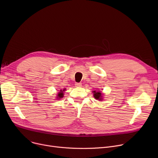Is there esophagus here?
Listing matches in <instances>:
<instances>
[{"mask_svg": "<svg viewBox=\"0 0 158 158\" xmlns=\"http://www.w3.org/2000/svg\"><path fill=\"white\" fill-rule=\"evenodd\" d=\"M75 86H76V87H81L82 86V84L79 83V82H76Z\"/></svg>", "mask_w": 158, "mask_h": 158, "instance_id": "34e87169", "label": "esophagus"}]
</instances>
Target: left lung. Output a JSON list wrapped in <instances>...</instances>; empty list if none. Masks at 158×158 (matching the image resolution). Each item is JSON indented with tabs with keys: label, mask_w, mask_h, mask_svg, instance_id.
Segmentation results:
<instances>
[{
	"label": "left lung",
	"mask_w": 158,
	"mask_h": 158,
	"mask_svg": "<svg viewBox=\"0 0 158 158\" xmlns=\"http://www.w3.org/2000/svg\"><path fill=\"white\" fill-rule=\"evenodd\" d=\"M94 97L96 98V99H98L99 101H101V99H102V94H101V92H96L95 91H94Z\"/></svg>",
	"instance_id": "left-lung-1"
}]
</instances>
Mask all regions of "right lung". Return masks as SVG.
I'll list each match as a JSON object with an SVG mask.
<instances>
[{
  "instance_id": "1",
  "label": "right lung",
  "mask_w": 158,
  "mask_h": 158,
  "mask_svg": "<svg viewBox=\"0 0 158 158\" xmlns=\"http://www.w3.org/2000/svg\"><path fill=\"white\" fill-rule=\"evenodd\" d=\"M63 91H64V90H63ZM61 92H60L59 94H57V98H62L63 97V91L62 90H61L60 91Z\"/></svg>"
}]
</instances>
